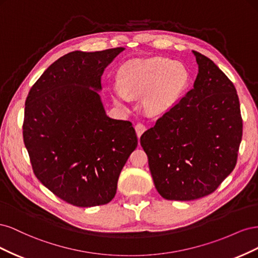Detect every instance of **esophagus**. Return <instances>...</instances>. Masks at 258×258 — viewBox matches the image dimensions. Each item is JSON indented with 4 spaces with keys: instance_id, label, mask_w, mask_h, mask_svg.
Listing matches in <instances>:
<instances>
[{
    "instance_id": "34e87169",
    "label": "esophagus",
    "mask_w": 258,
    "mask_h": 258,
    "mask_svg": "<svg viewBox=\"0 0 258 258\" xmlns=\"http://www.w3.org/2000/svg\"><path fill=\"white\" fill-rule=\"evenodd\" d=\"M135 129H136V132H137V136H138V138H140V137L142 136L143 132L146 130V127L144 126L143 123H137V124H136V127H135Z\"/></svg>"
}]
</instances>
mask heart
<instances>
[{"mask_svg": "<svg viewBox=\"0 0 258 258\" xmlns=\"http://www.w3.org/2000/svg\"><path fill=\"white\" fill-rule=\"evenodd\" d=\"M121 87L113 88L116 103L126 104L128 93L146 96L145 106L154 113L169 110L181 99L189 82V73L179 62L167 58L135 60L123 66L119 73Z\"/></svg>", "mask_w": 258, "mask_h": 258, "instance_id": "1", "label": "heart"}]
</instances>
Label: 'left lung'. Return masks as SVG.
Listing matches in <instances>:
<instances>
[{
	"label": "left lung",
	"mask_w": 258,
	"mask_h": 258,
	"mask_svg": "<svg viewBox=\"0 0 258 258\" xmlns=\"http://www.w3.org/2000/svg\"><path fill=\"white\" fill-rule=\"evenodd\" d=\"M192 52L194 88L140 139L156 189L167 200L212 194L235 169L242 139L235 86L212 60Z\"/></svg>",
	"instance_id": "1"
}]
</instances>
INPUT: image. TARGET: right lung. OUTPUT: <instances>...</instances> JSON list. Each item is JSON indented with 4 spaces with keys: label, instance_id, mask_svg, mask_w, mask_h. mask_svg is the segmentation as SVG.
<instances>
[{
    "label": "right lung",
    "instance_id": "obj_1",
    "mask_svg": "<svg viewBox=\"0 0 258 258\" xmlns=\"http://www.w3.org/2000/svg\"><path fill=\"white\" fill-rule=\"evenodd\" d=\"M124 48L72 51L48 67L26 100L23 142L34 174L70 205H106L138 146L128 120L110 118L101 97L104 69Z\"/></svg>",
    "mask_w": 258,
    "mask_h": 258
}]
</instances>
